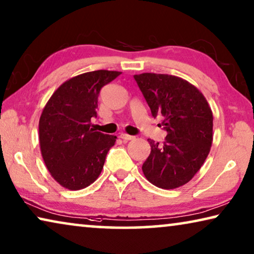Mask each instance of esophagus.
Wrapping results in <instances>:
<instances>
[{"label": "esophagus", "instance_id": "esophagus-1", "mask_svg": "<svg viewBox=\"0 0 254 254\" xmlns=\"http://www.w3.org/2000/svg\"><path fill=\"white\" fill-rule=\"evenodd\" d=\"M121 138H122L124 141H128V140H132V139H134V137L133 135H130V134H127V133H122L120 135Z\"/></svg>", "mask_w": 254, "mask_h": 254}]
</instances>
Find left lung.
Returning a JSON list of instances; mask_svg holds the SVG:
<instances>
[{"label": "left lung", "mask_w": 254, "mask_h": 254, "mask_svg": "<svg viewBox=\"0 0 254 254\" xmlns=\"http://www.w3.org/2000/svg\"><path fill=\"white\" fill-rule=\"evenodd\" d=\"M154 117L162 114L163 145L148 139L150 154L142 164L154 186L175 189L190 181L205 162L213 141V114L203 93L186 79L168 74L134 75Z\"/></svg>", "instance_id": "left-lung-1"}]
</instances>
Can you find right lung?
I'll return each instance as SVG.
<instances>
[{"instance_id":"obj_1","label":"right lung","mask_w":254,"mask_h":254,"mask_svg":"<svg viewBox=\"0 0 254 254\" xmlns=\"http://www.w3.org/2000/svg\"><path fill=\"white\" fill-rule=\"evenodd\" d=\"M121 71L94 70L77 75L57 89L39 122L40 148L52 178L64 188L79 190L98 179L116 135L91 127L101 88Z\"/></svg>"}]
</instances>
